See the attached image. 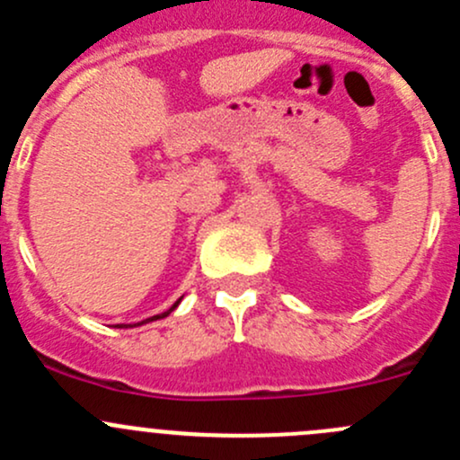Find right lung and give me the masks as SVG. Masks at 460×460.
Instances as JSON below:
<instances>
[{
  "mask_svg": "<svg viewBox=\"0 0 460 460\" xmlns=\"http://www.w3.org/2000/svg\"><path fill=\"white\" fill-rule=\"evenodd\" d=\"M178 303H180V300H178ZM178 303H175V305H173V307H171V309H169V312H164V314H157V316H153V318H146V320H142V323H148V320H157V318H164V316H169V314H171V312H173V309H175V307H178ZM142 323H137V324H142ZM118 327H131V324H118Z\"/></svg>",
  "mask_w": 460,
  "mask_h": 460,
  "instance_id": "1",
  "label": "right lung"
}]
</instances>
